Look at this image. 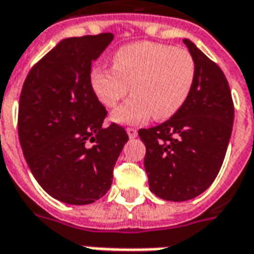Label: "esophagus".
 Masks as SVG:
<instances>
[{"mask_svg": "<svg viewBox=\"0 0 254 254\" xmlns=\"http://www.w3.org/2000/svg\"><path fill=\"white\" fill-rule=\"evenodd\" d=\"M127 136H129L130 138L137 137V130H136L134 127H127Z\"/></svg>", "mask_w": 254, "mask_h": 254, "instance_id": "34e87169", "label": "esophagus"}]
</instances>
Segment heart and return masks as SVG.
Masks as SVG:
<instances>
[{
  "label": "heart",
  "instance_id": "1",
  "mask_svg": "<svg viewBox=\"0 0 254 254\" xmlns=\"http://www.w3.org/2000/svg\"><path fill=\"white\" fill-rule=\"evenodd\" d=\"M196 80V61L187 49L162 43L138 42L120 47L113 56V67L95 66L89 84L96 99L111 109V121L120 125H141L152 116L169 120L185 105Z\"/></svg>",
  "mask_w": 254,
  "mask_h": 254
}]
</instances>
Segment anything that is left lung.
<instances>
[{
    "mask_svg": "<svg viewBox=\"0 0 254 254\" xmlns=\"http://www.w3.org/2000/svg\"><path fill=\"white\" fill-rule=\"evenodd\" d=\"M196 80L189 98L169 121L140 129L149 190L167 201H187L215 181L229 147L234 106L222 69L189 39Z\"/></svg>",
    "mask_w": 254,
    "mask_h": 254,
    "instance_id": "left-lung-1",
    "label": "left lung"
}]
</instances>
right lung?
<instances>
[{
  "mask_svg": "<svg viewBox=\"0 0 254 254\" xmlns=\"http://www.w3.org/2000/svg\"><path fill=\"white\" fill-rule=\"evenodd\" d=\"M114 35L66 38L32 67L19 102V138L38 184L58 201L85 205L110 189L113 169L129 140L103 127L106 109L89 84L91 65Z\"/></svg>",
  "mask_w": 254,
  "mask_h": 254,
  "instance_id": "right-lung-1",
  "label": "right lung"
}]
</instances>
